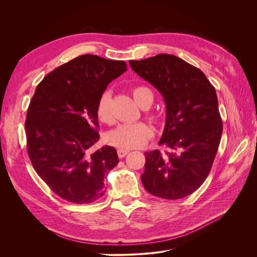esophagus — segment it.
<instances>
[{
  "mask_svg": "<svg viewBox=\"0 0 257 257\" xmlns=\"http://www.w3.org/2000/svg\"><path fill=\"white\" fill-rule=\"evenodd\" d=\"M128 153H129V150H124V149H118V150H117V156H118L119 158L125 157Z\"/></svg>",
  "mask_w": 257,
  "mask_h": 257,
  "instance_id": "obj_1",
  "label": "esophagus"
}]
</instances>
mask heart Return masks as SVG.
<instances>
[{"label":"heart","instance_id":"b5f03b06","mask_svg":"<svg viewBox=\"0 0 257 257\" xmlns=\"http://www.w3.org/2000/svg\"><path fill=\"white\" fill-rule=\"evenodd\" d=\"M132 96L136 102L141 106H145L148 102H153V93L150 88L144 85H138L132 88ZM96 114L100 121L104 124H111L113 114L111 110V94L109 91H104L98 99L96 105ZM154 136V130L149 124L144 121L131 124H121L112 131L108 132L106 141L119 149L129 150L137 149L145 146Z\"/></svg>","mask_w":257,"mask_h":257}]
</instances>
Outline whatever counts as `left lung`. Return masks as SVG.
I'll list each match as a JSON object with an SVG mask.
<instances>
[{"instance_id": "obj_1", "label": "left lung", "mask_w": 257, "mask_h": 257, "mask_svg": "<svg viewBox=\"0 0 257 257\" xmlns=\"http://www.w3.org/2000/svg\"><path fill=\"white\" fill-rule=\"evenodd\" d=\"M129 64L163 94L167 107L159 145L172 152L145 153L144 187L161 199L184 198L205 181L217 155L223 125L215 89L198 67L169 54Z\"/></svg>"}]
</instances>
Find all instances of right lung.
I'll use <instances>...</instances> for the list:
<instances>
[{
    "mask_svg": "<svg viewBox=\"0 0 257 257\" xmlns=\"http://www.w3.org/2000/svg\"><path fill=\"white\" fill-rule=\"evenodd\" d=\"M126 66L121 60L81 55L48 74L30 101L25 129L31 164L52 192L71 203L100 199L104 178L118 163L113 147L89 149L100 138L98 99Z\"/></svg>",
    "mask_w": 257,
    "mask_h": 257,
    "instance_id": "1",
    "label": "right lung"
}]
</instances>
